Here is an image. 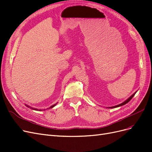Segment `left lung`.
Listing matches in <instances>:
<instances>
[{"instance_id":"1","label":"left lung","mask_w":152,"mask_h":152,"mask_svg":"<svg viewBox=\"0 0 152 152\" xmlns=\"http://www.w3.org/2000/svg\"><path fill=\"white\" fill-rule=\"evenodd\" d=\"M137 91H136L135 93H134L132 95V96H130V97H129L126 100H125V102H123L122 103H121V104H118V105H116V106H111V107H107L108 108H117V107H119V106H123V105H125V104H126L127 103H128L129 102H130V101L132 99V98L134 96V94H136V93H137Z\"/></svg>"}]
</instances>
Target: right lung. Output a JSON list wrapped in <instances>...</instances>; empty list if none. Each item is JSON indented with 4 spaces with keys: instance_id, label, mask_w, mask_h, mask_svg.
Returning a JSON list of instances; mask_svg holds the SVG:
<instances>
[{
    "instance_id": "right-lung-1",
    "label": "right lung",
    "mask_w": 152,
    "mask_h": 152,
    "mask_svg": "<svg viewBox=\"0 0 152 152\" xmlns=\"http://www.w3.org/2000/svg\"><path fill=\"white\" fill-rule=\"evenodd\" d=\"M57 103H56V104H53V105H52L51 106H50V107L49 108V109H50V108H53V107H54V106L57 104ZM26 106H27V107H28V108H30L31 109H32V110H36V111H42L43 110H38V109H37V108H32V107H31V106H28L27 104H26ZM45 110H44V111Z\"/></svg>"
}]
</instances>
